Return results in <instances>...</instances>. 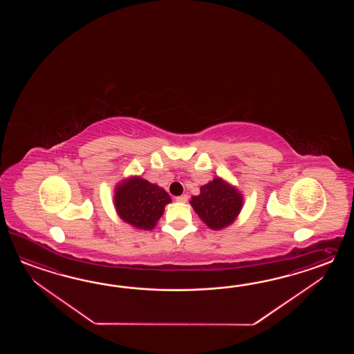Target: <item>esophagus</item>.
<instances>
[{"label": "esophagus", "mask_w": 354, "mask_h": 354, "mask_svg": "<svg viewBox=\"0 0 354 354\" xmlns=\"http://www.w3.org/2000/svg\"><path fill=\"white\" fill-rule=\"evenodd\" d=\"M187 195H180L176 197V201H178V203H187Z\"/></svg>", "instance_id": "1"}]
</instances>
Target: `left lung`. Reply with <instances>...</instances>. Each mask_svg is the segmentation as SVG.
<instances>
[{
  "mask_svg": "<svg viewBox=\"0 0 354 354\" xmlns=\"http://www.w3.org/2000/svg\"><path fill=\"white\" fill-rule=\"evenodd\" d=\"M200 189L201 194L189 203L203 223L214 230L230 225L243 205L241 194L221 178H214Z\"/></svg>",
  "mask_w": 354,
  "mask_h": 354,
  "instance_id": "left-lung-1",
  "label": "left lung"
}]
</instances>
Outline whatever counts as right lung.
<instances>
[{
	"label": "right lung",
	"instance_id": "obj_1",
	"mask_svg": "<svg viewBox=\"0 0 354 354\" xmlns=\"http://www.w3.org/2000/svg\"><path fill=\"white\" fill-rule=\"evenodd\" d=\"M171 197L163 188L140 177L130 178L116 188L115 206L124 221L130 225L151 230L163 215Z\"/></svg>",
	"mask_w": 354,
	"mask_h": 354
}]
</instances>
